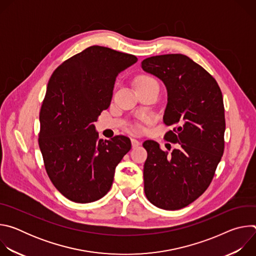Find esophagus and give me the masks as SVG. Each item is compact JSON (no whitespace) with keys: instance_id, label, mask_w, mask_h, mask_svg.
Instances as JSON below:
<instances>
[{"instance_id":"esophagus-1","label":"esophagus","mask_w":256,"mask_h":256,"mask_svg":"<svg viewBox=\"0 0 256 256\" xmlns=\"http://www.w3.org/2000/svg\"><path fill=\"white\" fill-rule=\"evenodd\" d=\"M130 140H132V148H136V147H138V146H140V140H138L136 138H130Z\"/></svg>"}]
</instances>
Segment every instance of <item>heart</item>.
Wrapping results in <instances>:
<instances>
[{
  "mask_svg": "<svg viewBox=\"0 0 256 256\" xmlns=\"http://www.w3.org/2000/svg\"><path fill=\"white\" fill-rule=\"evenodd\" d=\"M150 82H156L153 78H151V77H147V76H142V77H140L138 79V81H136V85L138 84H144V83H150ZM157 83V82H156ZM134 132H140V128L138 126H136L134 128Z\"/></svg>",
  "mask_w": 256,
  "mask_h": 256,
  "instance_id": "b5f03b06",
  "label": "heart"
}]
</instances>
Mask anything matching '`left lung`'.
<instances>
[{"label":"left lung","instance_id":"obj_1","mask_svg":"<svg viewBox=\"0 0 256 256\" xmlns=\"http://www.w3.org/2000/svg\"><path fill=\"white\" fill-rule=\"evenodd\" d=\"M144 70L167 88L163 122L175 126L166 140L178 144L170 154L148 140L144 164V194L168 210L184 208L208 188L224 153L226 128L223 95L214 78L181 54L155 56L142 62Z\"/></svg>","mask_w":256,"mask_h":256}]
</instances>
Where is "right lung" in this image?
I'll return each mask as SVG.
<instances>
[{
	"instance_id": "obj_1",
	"label": "right lung",
	"mask_w": 256,
	"mask_h": 256,
	"mask_svg": "<svg viewBox=\"0 0 256 256\" xmlns=\"http://www.w3.org/2000/svg\"><path fill=\"white\" fill-rule=\"evenodd\" d=\"M136 60L134 54L93 46L64 60L48 81L38 144L50 181L72 202L103 198L132 148L126 136L99 140L93 122L110 105L118 75Z\"/></svg>"
}]
</instances>
